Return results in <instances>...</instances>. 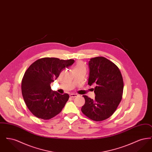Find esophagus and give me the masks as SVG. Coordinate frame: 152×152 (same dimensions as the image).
<instances>
[{
    "label": "esophagus",
    "mask_w": 152,
    "mask_h": 152,
    "mask_svg": "<svg viewBox=\"0 0 152 152\" xmlns=\"http://www.w3.org/2000/svg\"><path fill=\"white\" fill-rule=\"evenodd\" d=\"M69 96H70V97H72V98H74V97H77V96H78V94H70Z\"/></svg>",
    "instance_id": "obj_1"
}]
</instances>
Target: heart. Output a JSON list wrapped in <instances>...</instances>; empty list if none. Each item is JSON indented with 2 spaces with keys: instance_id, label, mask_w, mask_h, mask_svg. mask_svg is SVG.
Segmentation results:
<instances>
[{
  "instance_id": "obj_1",
  "label": "heart",
  "mask_w": 152,
  "mask_h": 152,
  "mask_svg": "<svg viewBox=\"0 0 152 152\" xmlns=\"http://www.w3.org/2000/svg\"><path fill=\"white\" fill-rule=\"evenodd\" d=\"M80 68H84V69H86V66H85V65L84 64V63H83V62H81V61H78L77 63V64H76V66H75V69H80Z\"/></svg>"
}]
</instances>
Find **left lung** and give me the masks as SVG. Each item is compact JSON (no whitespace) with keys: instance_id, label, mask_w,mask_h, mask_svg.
<instances>
[{"instance_id":"8db88e82","label":"left lung","mask_w":152,"mask_h":152,"mask_svg":"<svg viewBox=\"0 0 152 152\" xmlns=\"http://www.w3.org/2000/svg\"><path fill=\"white\" fill-rule=\"evenodd\" d=\"M88 84H94L93 100L83 95L86 102L81 112L89 118L101 121L116 111L123 97L124 82L118 66L104 57L92 58L89 61Z\"/></svg>"}]
</instances>
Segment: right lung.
Instances as JSON below:
<instances>
[{"instance_id":"right-lung-1","label":"right lung","mask_w":152,"mask_h":152,"mask_svg":"<svg viewBox=\"0 0 152 152\" xmlns=\"http://www.w3.org/2000/svg\"><path fill=\"white\" fill-rule=\"evenodd\" d=\"M74 62L73 59L42 58L27 69L22 79V95L27 108L36 117L50 120L64 107L69 94H61L52 91L50 85L64 69Z\"/></svg>"}]
</instances>
